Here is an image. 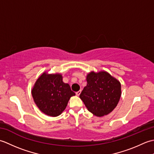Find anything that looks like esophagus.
I'll return each instance as SVG.
<instances>
[{"label": "esophagus", "mask_w": 154, "mask_h": 154, "mask_svg": "<svg viewBox=\"0 0 154 154\" xmlns=\"http://www.w3.org/2000/svg\"><path fill=\"white\" fill-rule=\"evenodd\" d=\"M81 91H77V92L75 93V94H76L77 96H79V94H81Z\"/></svg>", "instance_id": "34e87169"}]
</instances>
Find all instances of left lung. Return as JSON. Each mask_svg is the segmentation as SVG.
Returning <instances> with one entry per match:
<instances>
[{
  "instance_id": "left-lung-1",
  "label": "left lung",
  "mask_w": 154,
  "mask_h": 154,
  "mask_svg": "<svg viewBox=\"0 0 154 154\" xmlns=\"http://www.w3.org/2000/svg\"><path fill=\"white\" fill-rule=\"evenodd\" d=\"M87 82L79 97L88 110L99 117L112 112L121 96L119 81L106 71H92L87 75Z\"/></svg>"
}]
</instances>
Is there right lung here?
<instances>
[{
  "mask_svg": "<svg viewBox=\"0 0 154 154\" xmlns=\"http://www.w3.org/2000/svg\"><path fill=\"white\" fill-rule=\"evenodd\" d=\"M32 94L42 112L50 116H57L65 109L69 100L75 93L69 85L63 82L61 75L44 73L35 82Z\"/></svg>",
  "mask_w": 154,
  "mask_h": 154,
  "instance_id": "1",
  "label": "right lung"
}]
</instances>
